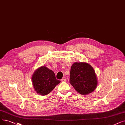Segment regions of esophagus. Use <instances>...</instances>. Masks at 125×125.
Returning <instances> with one entry per match:
<instances>
[{"label":"esophagus","instance_id":"obj_1","mask_svg":"<svg viewBox=\"0 0 125 125\" xmlns=\"http://www.w3.org/2000/svg\"><path fill=\"white\" fill-rule=\"evenodd\" d=\"M66 80V78H63V79H61V81H62V82H65Z\"/></svg>","mask_w":125,"mask_h":125}]
</instances>
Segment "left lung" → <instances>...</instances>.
Listing matches in <instances>:
<instances>
[{
  "instance_id": "1",
  "label": "left lung",
  "mask_w": 125,
  "mask_h": 125,
  "mask_svg": "<svg viewBox=\"0 0 125 125\" xmlns=\"http://www.w3.org/2000/svg\"><path fill=\"white\" fill-rule=\"evenodd\" d=\"M70 83L81 94H88L93 92L97 85L94 70L86 62H75L71 67Z\"/></svg>"
}]
</instances>
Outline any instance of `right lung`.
<instances>
[{
	"mask_svg": "<svg viewBox=\"0 0 125 125\" xmlns=\"http://www.w3.org/2000/svg\"><path fill=\"white\" fill-rule=\"evenodd\" d=\"M32 85L37 94L45 95L50 94L60 83L57 80L55 73L46 66L38 68L32 75Z\"/></svg>",
	"mask_w": 125,
	"mask_h": 125,
	"instance_id": "1",
	"label": "right lung"
}]
</instances>
